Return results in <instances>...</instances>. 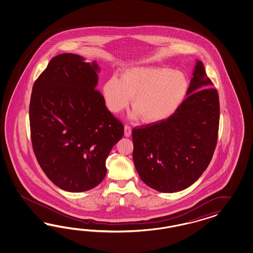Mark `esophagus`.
Instances as JSON below:
<instances>
[{"instance_id":"obj_1","label":"esophagus","mask_w":253,"mask_h":253,"mask_svg":"<svg viewBox=\"0 0 253 253\" xmlns=\"http://www.w3.org/2000/svg\"><path fill=\"white\" fill-rule=\"evenodd\" d=\"M130 133H131V128H130L129 125H125L124 126V134H125V136L126 137H129L130 135Z\"/></svg>"}]
</instances>
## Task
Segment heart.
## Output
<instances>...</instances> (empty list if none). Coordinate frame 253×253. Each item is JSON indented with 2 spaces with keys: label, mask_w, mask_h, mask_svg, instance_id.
<instances>
[{
  "label": "heart",
  "mask_w": 253,
  "mask_h": 253,
  "mask_svg": "<svg viewBox=\"0 0 253 253\" xmlns=\"http://www.w3.org/2000/svg\"><path fill=\"white\" fill-rule=\"evenodd\" d=\"M189 83L184 73L167 68L135 67L125 69L121 78L111 77L103 86L108 109L117 113L131 98V107L145 123L167 119L182 104Z\"/></svg>",
  "instance_id": "heart-1"
}]
</instances>
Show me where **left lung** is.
<instances>
[{
    "label": "left lung",
    "instance_id": "1",
    "mask_svg": "<svg viewBox=\"0 0 253 253\" xmlns=\"http://www.w3.org/2000/svg\"><path fill=\"white\" fill-rule=\"evenodd\" d=\"M204 65L197 61L187 97L175 112L132 130L134 166L141 180L163 193L194 184L212 159L218 139L220 103Z\"/></svg>",
    "mask_w": 253,
    "mask_h": 253
}]
</instances>
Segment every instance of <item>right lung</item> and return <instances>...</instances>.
I'll list each match as a JSON object with an SVG mask.
<instances>
[{
  "label": "right lung",
  "mask_w": 253,
  "mask_h": 253,
  "mask_svg": "<svg viewBox=\"0 0 253 253\" xmlns=\"http://www.w3.org/2000/svg\"><path fill=\"white\" fill-rule=\"evenodd\" d=\"M99 68L74 54L52 58L35 81L30 103L33 151L42 169L69 192L95 187L107 174L106 160L124 134L95 88Z\"/></svg>",
  "instance_id": "1"
}]
</instances>
